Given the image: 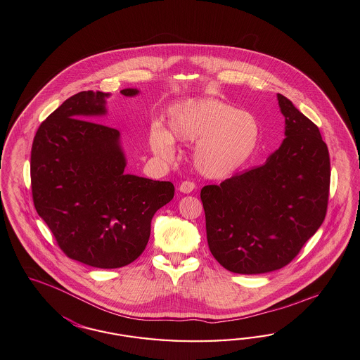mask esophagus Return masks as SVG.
I'll use <instances>...</instances> for the list:
<instances>
[{
	"instance_id": "esophagus-1",
	"label": "esophagus",
	"mask_w": 360,
	"mask_h": 360,
	"mask_svg": "<svg viewBox=\"0 0 360 360\" xmlns=\"http://www.w3.org/2000/svg\"><path fill=\"white\" fill-rule=\"evenodd\" d=\"M194 188H195V184L191 182V181H184V182L179 185V190H181L182 193H185V194L191 193Z\"/></svg>"
}]
</instances>
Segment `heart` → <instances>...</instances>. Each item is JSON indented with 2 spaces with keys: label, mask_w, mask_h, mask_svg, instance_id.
<instances>
[{
  "label": "heart",
  "mask_w": 360,
  "mask_h": 360,
  "mask_svg": "<svg viewBox=\"0 0 360 360\" xmlns=\"http://www.w3.org/2000/svg\"><path fill=\"white\" fill-rule=\"evenodd\" d=\"M170 132L160 123L148 131L151 150L172 159L174 139L195 143L193 160L200 173L222 178L234 173L252 158L259 147L261 126L250 111L217 98H202L175 104L169 110Z\"/></svg>",
  "instance_id": "obj_1"
}]
</instances>
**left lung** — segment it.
<instances>
[{
  "label": "left lung",
  "mask_w": 360,
  "mask_h": 360,
  "mask_svg": "<svg viewBox=\"0 0 360 360\" xmlns=\"http://www.w3.org/2000/svg\"><path fill=\"white\" fill-rule=\"evenodd\" d=\"M283 144L261 166L202 187L207 244L234 274H259L288 265L323 224L331 163L316 124L283 95Z\"/></svg>",
  "instance_id": "1"
}]
</instances>
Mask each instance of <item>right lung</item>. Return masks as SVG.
Listing matches in <instances>:
<instances>
[{"instance_id":"obj_1","label":"right lung","mask_w":360,"mask_h":360,"mask_svg":"<svg viewBox=\"0 0 360 360\" xmlns=\"http://www.w3.org/2000/svg\"><path fill=\"white\" fill-rule=\"evenodd\" d=\"M107 96L79 92L44 120L32 144L30 185L34 207L63 253L114 269L143 253L151 219L173 200L174 185L124 174L119 131L92 122L105 114Z\"/></svg>"}]
</instances>
